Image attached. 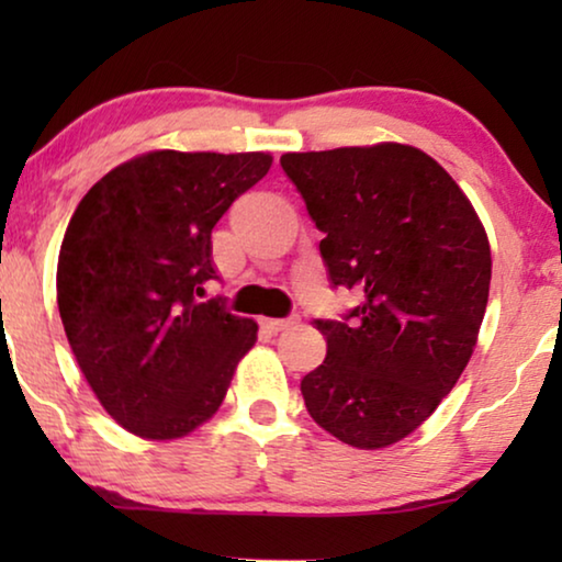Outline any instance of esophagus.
I'll use <instances>...</instances> for the list:
<instances>
[{
  "label": "esophagus",
  "instance_id": "34e87169",
  "mask_svg": "<svg viewBox=\"0 0 562 562\" xmlns=\"http://www.w3.org/2000/svg\"><path fill=\"white\" fill-rule=\"evenodd\" d=\"M299 325V314H291L286 319H260V327L268 329V333H283V329Z\"/></svg>",
  "mask_w": 562,
  "mask_h": 562
}]
</instances>
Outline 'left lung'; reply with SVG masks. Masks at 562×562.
Instances as JSON below:
<instances>
[{
  "instance_id": "8db88e82",
  "label": "left lung",
  "mask_w": 562,
  "mask_h": 562,
  "mask_svg": "<svg viewBox=\"0 0 562 562\" xmlns=\"http://www.w3.org/2000/svg\"><path fill=\"white\" fill-rule=\"evenodd\" d=\"M333 286L363 302L314 319L327 358L302 379L306 412L337 440L386 448L432 414L473 356L491 248L473 204L427 153L402 143L286 153Z\"/></svg>"
}]
</instances>
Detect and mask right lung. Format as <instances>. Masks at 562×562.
<instances>
[{
  "mask_svg": "<svg viewBox=\"0 0 562 562\" xmlns=\"http://www.w3.org/2000/svg\"><path fill=\"white\" fill-rule=\"evenodd\" d=\"M268 153L153 150L87 191L58 252V312L83 379L110 417L176 440L220 409L258 325L199 302L212 229L263 179Z\"/></svg>",
  "mask_w": 562,
  "mask_h": 562,
  "instance_id": "1",
  "label": "right lung"
}]
</instances>
